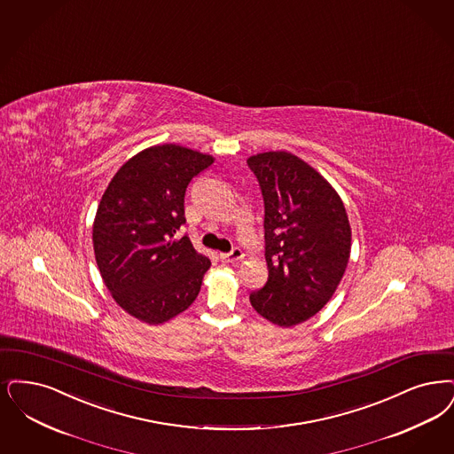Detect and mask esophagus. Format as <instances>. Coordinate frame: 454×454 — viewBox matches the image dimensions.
Here are the masks:
<instances>
[{
	"label": "esophagus",
	"mask_w": 454,
	"mask_h": 454,
	"mask_svg": "<svg viewBox=\"0 0 454 454\" xmlns=\"http://www.w3.org/2000/svg\"><path fill=\"white\" fill-rule=\"evenodd\" d=\"M219 258L224 263H235L243 258V252L239 248H233L230 254H219Z\"/></svg>",
	"instance_id": "obj_1"
}]
</instances>
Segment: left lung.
<instances>
[{
  "mask_svg": "<svg viewBox=\"0 0 454 454\" xmlns=\"http://www.w3.org/2000/svg\"><path fill=\"white\" fill-rule=\"evenodd\" d=\"M265 204L269 280L250 294L254 310L291 327L325 308L349 260L351 228L333 185L289 152H265L248 160Z\"/></svg>",
  "mask_w": 454,
  "mask_h": 454,
  "instance_id": "left-lung-1",
  "label": "left lung"
}]
</instances>
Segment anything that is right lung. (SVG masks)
Masks as SVG:
<instances>
[{
  "label": "right lung",
  "instance_id": "add662e5",
  "mask_svg": "<svg viewBox=\"0 0 454 454\" xmlns=\"http://www.w3.org/2000/svg\"><path fill=\"white\" fill-rule=\"evenodd\" d=\"M213 162L185 146H150L123 163L98 206V269L116 304L144 323L162 325L189 308L211 267L177 231L189 182Z\"/></svg>",
  "mask_w": 454,
  "mask_h": 454
}]
</instances>
